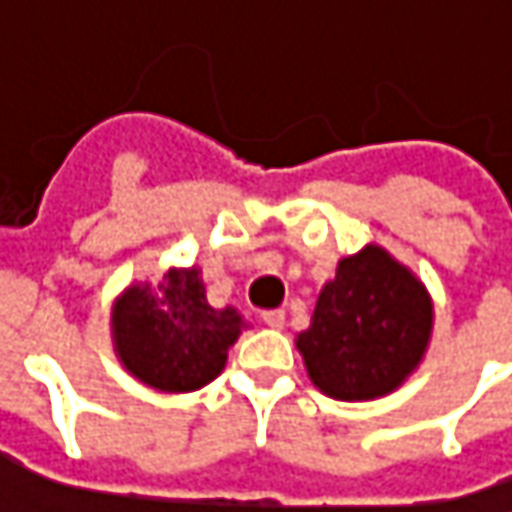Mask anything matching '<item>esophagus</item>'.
<instances>
[{
  "instance_id": "34e87169",
  "label": "esophagus",
  "mask_w": 512,
  "mask_h": 512,
  "mask_svg": "<svg viewBox=\"0 0 512 512\" xmlns=\"http://www.w3.org/2000/svg\"><path fill=\"white\" fill-rule=\"evenodd\" d=\"M262 323H265V326H271V329H282V326H285V311L282 309L262 311Z\"/></svg>"
}]
</instances>
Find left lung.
<instances>
[{"label": "left lung", "mask_w": 512, "mask_h": 512, "mask_svg": "<svg viewBox=\"0 0 512 512\" xmlns=\"http://www.w3.org/2000/svg\"><path fill=\"white\" fill-rule=\"evenodd\" d=\"M431 317L420 279L370 244L338 265L297 347L311 382L326 396L376 399L396 390L420 364Z\"/></svg>", "instance_id": "8db88e82"}]
</instances>
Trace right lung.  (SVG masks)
Here are the masks:
<instances>
[{"mask_svg":"<svg viewBox=\"0 0 512 512\" xmlns=\"http://www.w3.org/2000/svg\"><path fill=\"white\" fill-rule=\"evenodd\" d=\"M241 317L206 303L198 268L168 271L157 288L133 285L113 306V341L122 364L142 384L189 393L209 384L227 364Z\"/></svg>","mask_w":512,"mask_h":512,"instance_id":"add662e5","label":"right lung"}]
</instances>
